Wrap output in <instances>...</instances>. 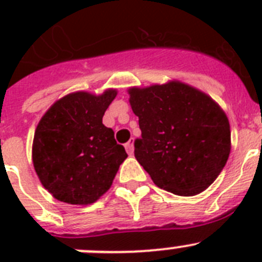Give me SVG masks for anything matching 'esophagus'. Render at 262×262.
Wrapping results in <instances>:
<instances>
[{
  "label": "esophagus",
  "mask_w": 262,
  "mask_h": 262,
  "mask_svg": "<svg viewBox=\"0 0 262 262\" xmlns=\"http://www.w3.org/2000/svg\"><path fill=\"white\" fill-rule=\"evenodd\" d=\"M124 147H126L127 154L133 155V152H134V139H129L128 142H127L126 144H124Z\"/></svg>",
  "instance_id": "1"
}]
</instances>
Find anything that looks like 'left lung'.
<instances>
[{
	"instance_id": "1",
	"label": "left lung",
	"mask_w": 262,
	"mask_h": 262,
	"mask_svg": "<svg viewBox=\"0 0 262 262\" xmlns=\"http://www.w3.org/2000/svg\"><path fill=\"white\" fill-rule=\"evenodd\" d=\"M127 93L142 129L135 157L154 184L182 196L206 190L231 152L230 122L219 103L178 80Z\"/></svg>"
}]
</instances>
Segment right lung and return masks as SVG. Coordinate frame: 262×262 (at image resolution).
<instances>
[{
  "label": "right lung",
  "instance_id": "1",
  "mask_svg": "<svg viewBox=\"0 0 262 262\" xmlns=\"http://www.w3.org/2000/svg\"><path fill=\"white\" fill-rule=\"evenodd\" d=\"M117 89L78 90L55 101L40 118L32 140L39 181L60 202L86 206L98 201L127 159L114 131L102 123Z\"/></svg>",
  "mask_w": 262,
  "mask_h": 262
}]
</instances>
